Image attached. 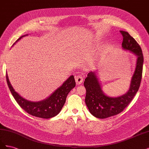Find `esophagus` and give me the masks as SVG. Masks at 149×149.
<instances>
[{"label": "esophagus", "mask_w": 149, "mask_h": 149, "mask_svg": "<svg viewBox=\"0 0 149 149\" xmlns=\"http://www.w3.org/2000/svg\"><path fill=\"white\" fill-rule=\"evenodd\" d=\"M75 81L77 84H81L83 81V77L81 75H78L75 76Z\"/></svg>", "instance_id": "1"}]
</instances>
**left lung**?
I'll return each instance as SVG.
<instances>
[{
  "label": "left lung",
  "mask_w": 149,
  "mask_h": 149,
  "mask_svg": "<svg viewBox=\"0 0 149 149\" xmlns=\"http://www.w3.org/2000/svg\"><path fill=\"white\" fill-rule=\"evenodd\" d=\"M120 32L123 37L122 47L137 56L136 70L129 91L124 95L117 97H109L103 93L95 71H91L88 74L84 82L86 90L85 102L91 114L97 118H107L123 111L132 101L141 84L143 63L142 49L128 32L125 31H120Z\"/></svg>",
  "instance_id": "obj_1"
}]
</instances>
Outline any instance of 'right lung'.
I'll return each mask as SVG.
<instances>
[{"mask_svg": "<svg viewBox=\"0 0 149 149\" xmlns=\"http://www.w3.org/2000/svg\"><path fill=\"white\" fill-rule=\"evenodd\" d=\"M24 36L20 37L16 42ZM6 79L12 96L22 109L31 116L43 119L53 118L59 113L65 104L68 94L76 86L74 76H70L62 86L58 88L46 100L40 102H31L25 100L15 91L9 81L7 73Z\"/></svg>", "mask_w": 149, "mask_h": 149, "instance_id": "add662e5", "label": "right lung"}]
</instances>
